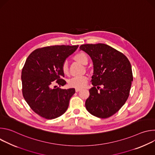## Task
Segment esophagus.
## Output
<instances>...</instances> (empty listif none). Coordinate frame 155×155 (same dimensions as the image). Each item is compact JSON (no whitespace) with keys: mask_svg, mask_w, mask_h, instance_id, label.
Returning a JSON list of instances; mask_svg holds the SVG:
<instances>
[{"mask_svg":"<svg viewBox=\"0 0 155 155\" xmlns=\"http://www.w3.org/2000/svg\"><path fill=\"white\" fill-rule=\"evenodd\" d=\"M81 90V88H75V91L76 92H79Z\"/></svg>","mask_w":155,"mask_h":155,"instance_id":"34e87169","label":"esophagus"}]
</instances>
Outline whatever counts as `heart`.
Instances as JSON below:
<instances>
[{
  "label": "heart",
  "mask_w": 155,
  "mask_h": 155,
  "mask_svg": "<svg viewBox=\"0 0 155 155\" xmlns=\"http://www.w3.org/2000/svg\"><path fill=\"white\" fill-rule=\"evenodd\" d=\"M74 59L83 64L86 65L87 64L88 62V58L86 53L83 52H80L77 54H76L74 56ZM61 70L62 74L65 75H68L69 73V66L68 63L67 61H64L61 65ZM88 80V78L87 76H81V77H76L72 78L71 79L68 80V84L69 86L72 87H75V88H81L83 87L87 83Z\"/></svg>",
  "instance_id": "heart-1"
}]
</instances>
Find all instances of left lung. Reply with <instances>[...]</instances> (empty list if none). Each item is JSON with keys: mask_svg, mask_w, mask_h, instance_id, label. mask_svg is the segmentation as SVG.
I'll return each instance as SVG.
<instances>
[{"mask_svg": "<svg viewBox=\"0 0 155 155\" xmlns=\"http://www.w3.org/2000/svg\"><path fill=\"white\" fill-rule=\"evenodd\" d=\"M80 49L90 56L94 65L93 87L86 100V108L96 117L108 118L129 97L133 80L130 63L123 53L104 43L84 44Z\"/></svg>", "mask_w": 155, "mask_h": 155, "instance_id": "obj_1", "label": "left lung"}]
</instances>
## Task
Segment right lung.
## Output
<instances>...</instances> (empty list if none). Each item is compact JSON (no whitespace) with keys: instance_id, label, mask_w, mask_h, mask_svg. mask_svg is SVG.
Wrapping results in <instances>:
<instances>
[{"instance_id":"1","label":"right lung","mask_w":155,"mask_h":155,"mask_svg":"<svg viewBox=\"0 0 155 155\" xmlns=\"http://www.w3.org/2000/svg\"><path fill=\"white\" fill-rule=\"evenodd\" d=\"M78 47H43L35 50L28 57L21 72L22 93L31 108L39 116L51 120L67 110L75 89L52 88V86L54 81L59 86L66 84L62 78L64 75L61 70V65Z\"/></svg>"}]
</instances>
